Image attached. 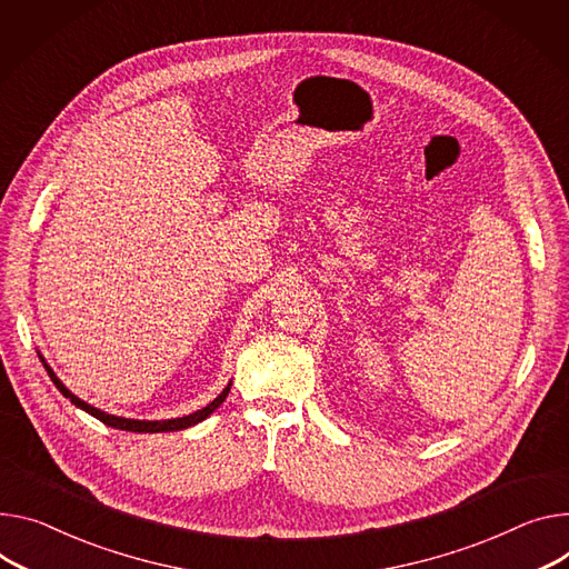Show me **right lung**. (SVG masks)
Segmentation results:
<instances>
[{"label": "right lung", "instance_id": "obj_1", "mask_svg": "<svg viewBox=\"0 0 569 569\" xmlns=\"http://www.w3.org/2000/svg\"><path fill=\"white\" fill-rule=\"evenodd\" d=\"M40 358V362H42V367H46V371L50 373V378H52V382L57 385V389L61 391V395L66 397V399H70V403H74L77 408H81L83 412H89L91 417H96V419H100L102 423H107V426H111V428H118V430H132V432H168V430H184V428H189V426H196V423H200L202 419H207L218 406H221L223 401H226V397H228V391H230V385L232 382H228V387L221 391V395H218L209 406H204L202 410H196L193 415H187V417H178V419H163V421H146V419H124V417H116V415H107V412H102V410H98V408H93V406H89L86 401H81L79 397H74L72 391L57 378V373L50 369V365L46 362V358L42 356H38Z\"/></svg>", "mask_w": 569, "mask_h": 569}]
</instances>
